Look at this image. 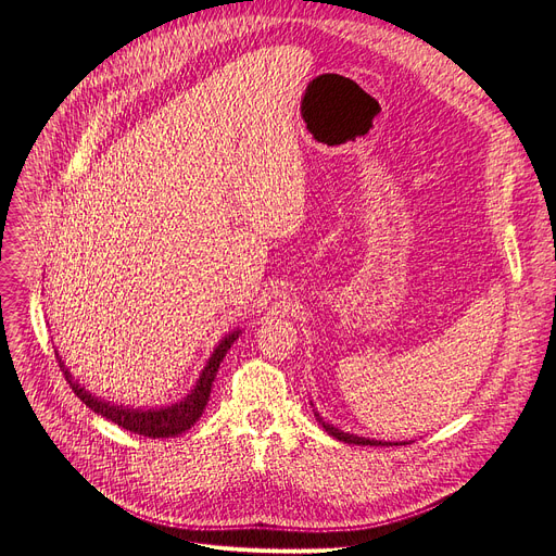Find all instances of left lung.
<instances>
[{
	"mask_svg": "<svg viewBox=\"0 0 556 556\" xmlns=\"http://www.w3.org/2000/svg\"><path fill=\"white\" fill-rule=\"evenodd\" d=\"M316 419H318V424L327 430V433H330L332 438H337V440H341V442H345V444H362V446H392V444H407V442H382V440H366V438H357V435H353V433H343V430H339V428H334L332 424H325L323 421V417L316 413Z\"/></svg>",
	"mask_w": 556,
	"mask_h": 556,
	"instance_id": "1",
	"label": "left lung"
}]
</instances>
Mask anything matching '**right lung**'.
Here are the masks:
<instances>
[{"mask_svg": "<svg viewBox=\"0 0 556 556\" xmlns=\"http://www.w3.org/2000/svg\"><path fill=\"white\" fill-rule=\"evenodd\" d=\"M238 334H240V330L226 334L219 341V345L215 348V353L211 355L208 364H205V368L201 371V376L197 380V387L192 389V394H188L182 401H178L174 405L157 407V409H130V407L102 401V399L89 394L85 387H79V382L73 380V376L68 374V368L64 366V362L59 359V355H56V359H59L61 371H64L66 380L71 382L75 396L87 407H91L96 415L105 417V419L114 421L116 426L130 430V433L143 435V438H174V435H182L185 430H190L199 421V417L203 415V409H205V405H208V399H211V387H213V380L217 376L219 362L226 357V353H229V348L233 345Z\"/></svg>", "mask_w": 556, "mask_h": 556, "instance_id": "1", "label": "right lung"}]
</instances>
